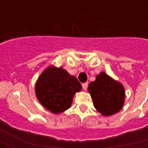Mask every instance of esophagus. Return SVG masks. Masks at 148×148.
<instances>
[{"instance_id":"1","label":"esophagus","mask_w":148,"mask_h":148,"mask_svg":"<svg viewBox=\"0 0 148 148\" xmlns=\"http://www.w3.org/2000/svg\"><path fill=\"white\" fill-rule=\"evenodd\" d=\"M82 89H83L84 90H86L87 87H88V83H87V82H86V83L82 84Z\"/></svg>"}]
</instances>
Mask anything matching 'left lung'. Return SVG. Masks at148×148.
<instances>
[{
	"label": "left lung",
	"mask_w": 148,
	"mask_h": 148,
	"mask_svg": "<svg viewBox=\"0 0 148 148\" xmlns=\"http://www.w3.org/2000/svg\"><path fill=\"white\" fill-rule=\"evenodd\" d=\"M88 90L93 98V106L100 113L111 116L122 109L124 101L123 86L101 72L96 80L90 82Z\"/></svg>",
	"instance_id": "left-lung-1"
}]
</instances>
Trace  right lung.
Listing matches in <instances>:
<instances>
[{
    "mask_svg": "<svg viewBox=\"0 0 148 148\" xmlns=\"http://www.w3.org/2000/svg\"><path fill=\"white\" fill-rule=\"evenodd\" d=\"M82 89L80 82L62 68L50 66L42 72L36 85L39 102L54 113H60L71 107L73 97Z\"/></svg>",
    "mask_w": 148,
    "mask_h": 148,
    "instance_id": "obj_1",
    "label": "right lung"
}]
</instances>
